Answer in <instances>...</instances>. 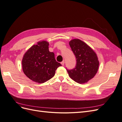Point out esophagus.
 Masks as SVG:
<instances>
[{"instance_id": "esophagus-1", "label": "esophagus", "mask_w": 122, "mask_h": 122, "mask_svg": "<svg viewBox=\"0 0 122 122\" xmlns=\"http://www.w3.org/2000/svg\"><path fill=\"white\" fill-rule=\"evenodd\" d=\"M61 64L62 66H64V64H65V61H61Z\"/></svg>"}]
</instances>
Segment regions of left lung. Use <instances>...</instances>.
I'll list each match as a JSON object with an SVG mask.
<instances>
[{"instance_id": "1", "label": "left lung", "mask_w": 122, "mask_h": 122, "mask_svg": "<svg viewBox=\"0 0 122 122\" xmlns=\"http://www.w3.org/2000/svg\"><path fill=\"white\" fill-rule=\"evenodd\" d=\"M69 45L76 59L75 67L67 69L69 76L79 83L87 82L98 71L99 62L96 54L91 48L82 41L74 39Z\"/></svg>"}]
</instances>
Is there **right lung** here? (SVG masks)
Here are the masks:
<instances>
[{
    "mask_svg": "<svg viewBox=\"0 0 122 122\" xmlns=\"http://www.w3.org/2000/svg\"><path fill=\"white\" fill-rule=\"evenodd\" d=\"M45 41L33 45L24 55L22 64L23 71L34 81L43 83L54 76L56 70L61 65L55 60L54 53L48 49Z\"/></svg>",
    "mask_w": 122,
    "mask_h": 122,
    "instance_id": "right-lung-1",
    "label": "right lung"
}]
</instances>
